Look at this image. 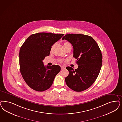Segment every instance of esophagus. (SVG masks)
Masks as SVG:
<instances>
[{
    "mask_svg": "<svg viewBox=\"0 0 122 122\" xmlns=\"http://www.w3.org/2000/svg\"><path fill=\"white\" fill-rule=\"evenodd\" d=\"M61 68L62 69H63L65 68V67H64L63 66H61Z\"/></svg>",
    "mask_w": 122,
    "mask_h": 122,
    "instance_id": "obj_1",
    "label": "esophagus"
}]
</instances>
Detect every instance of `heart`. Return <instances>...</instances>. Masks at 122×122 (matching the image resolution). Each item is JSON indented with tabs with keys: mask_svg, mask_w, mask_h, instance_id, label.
<instances>
[{
	"mask_svg": "<svg viewBox=\"0 0 122 122\" xmlns=\"http://www.w3.org/2000/svg\"><path fill=\"white\" fill-rule=\"evenodd\" d=\"M71 45L69 42H65L64 43V44H63V46H64V48L66 47V46H68V45ZM52 48H53V46H52ZM59 61L60 62H62V60H59Z\"/></svg>",
	"mask_w": 122,
	"mask_h": 122,
	"instance_id": "1",
	"label": "heart"
}]
</instances>
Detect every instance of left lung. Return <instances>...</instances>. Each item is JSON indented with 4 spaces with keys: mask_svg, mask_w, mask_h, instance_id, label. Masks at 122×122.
<instances>
[{
    "mask_svg": "<svg viewBox=\"0 0 122 122\" xmlns=\"http://www.w3.org/2000/svg\"><path fill=\"white\" fill-rule=\"evenodd\" d=\"M73 47V57L78 65L77 69L66 67L69 71L65 77L67 86L72 90L81 92L89 88L95 81L101 71L102 55L94 39L83 34H67L62 38Z\"/></svg>",
    "mask_w": 122,
    "mask_h": 122,
    "instance_id": "1",
    "label": "left lung"
}]
</instances>
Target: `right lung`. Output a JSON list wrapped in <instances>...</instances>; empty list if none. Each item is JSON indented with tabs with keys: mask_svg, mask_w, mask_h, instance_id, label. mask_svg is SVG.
<instances>
[{
	"mask_svg": "<svg viewBox=\"0 0 122 122\" xmlns=\"http://www.w3.org/2000/svg\"><path fill=\"white\" fill-rule=\"evenodd\" d=\"M63 34L41 32L30 35L22 45L19 52L20 72L31 88L43 92L53 84L61 70L59 65L45 66L42 61L50 54L52 46Z\"/></svg>",
	"mask_w": 122,
	"mask_h": 122,
	"instance_id": "add662e5",
	"label": "right lung"
}]
</instances>
